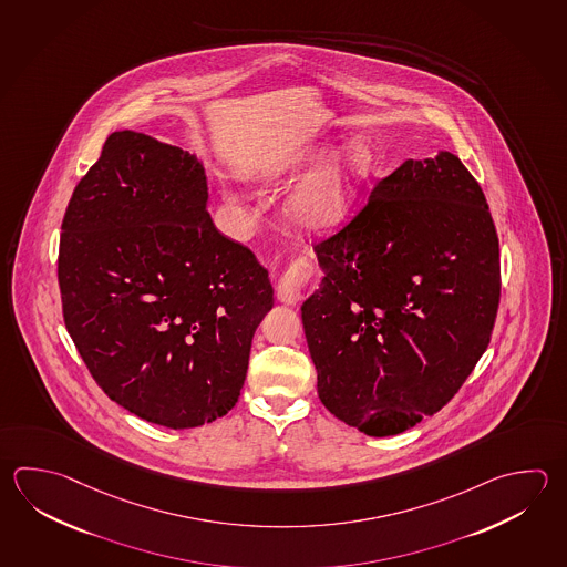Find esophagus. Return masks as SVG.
Masks as SVG:
<instances>
[{"label":"esophagus","mask_w":567,"mask_h":567,"mask_svg":"<svg viewBox=\"0 0 567 567\" xmlns=\"http://www.w3.org/2000/svg\"><path fill=\"white\" fill-rule=\"evenodd\" d=\"M302 277H300L299 272H287V275H282V277L278 278L277 282V299L282 300V302H289V305H295L297 300L300 299V292H302Z\"/></svg>","instance_id":"esophagus-1"}]
</instances>
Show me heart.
Here are the masks:
<instances>
[{"label": "heart", "instance_id": "1", "mask_svg": "<svg viewBox=\"0 0 567 567\" xmlns=\"http://www.w3.org/2000/svg\"><path fill=\"white\" fill-rule=\"evenodd\" d=\"M317 154L315 148L299 152L282 162L277 171H297ZM373 168V148L364 140H351L290 193L285 204L290 223L309 233H321L339 225L361 198Z\"/></svg>", "mask_w": 567, "mask_h": 567}]
</instances>
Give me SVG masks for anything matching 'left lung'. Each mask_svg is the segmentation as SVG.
<instances>
[{
  "mask_svg": "<svg viewBox=\"0 0 567 567\" xmlns=\"http://www.w3.org/2000/svg\"><path fill=\"white\" fill-rule=\"evenodd\" d=\"M315 252L324 278L300 310L322 405L373 437L447 405L502 295L497 230L463 162H403Z\"/></svg>",
  "mask_w": 567,
  "mask_h": 567,
  "instance_id": "1",
  "label": "left lung"
}]
</instances>
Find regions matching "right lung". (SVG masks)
<instances>
[{
  "label": "right lung",
  "mask_w": 567,
  "mask_h": 567,
  "mask_svg": "<svg viewBox=\"0 0 567 567\" xmlns=\"http://www.w3.org/2000/svg\"><path fill=\"white\" fill-rule=\"evenodd\" d=\"M203 164L146 134H110L65 208V329L97 386L162 427L225 417L268 310V272L220 235Z\"/></svg>",
  "instance_id": "right-lung-1"
}]
</instances>
